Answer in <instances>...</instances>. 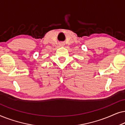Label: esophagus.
I'll return each mask as SVG.
<instances>
[{
  "mask_svg": "<svg viewBox=\"0 0 125 125\" xmlns=\"http://www.w3.org/2000/svg\"><path fill=\"white\" fill-rule=\"evenodd\" d=\"M64 45V43H60V47H63Z\"/></svg>",
  "mask_w": 125,
  "mask_h": 125,
  "instance_id": "1",
  "label": "esophagus"
}]
</instances>
